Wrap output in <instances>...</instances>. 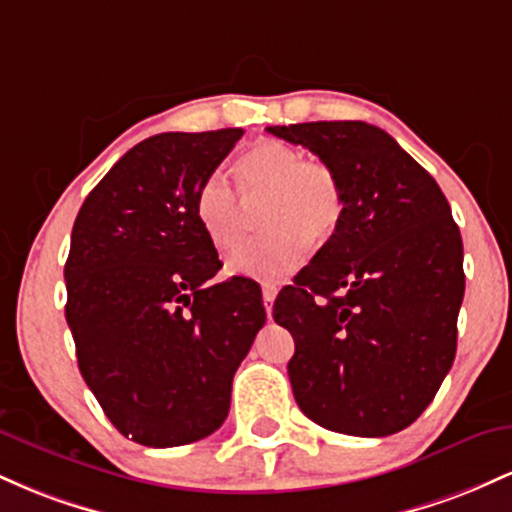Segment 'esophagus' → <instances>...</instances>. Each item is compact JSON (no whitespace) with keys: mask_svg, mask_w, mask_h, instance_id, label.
Here are the masks:
<instances>
[{"mask_svg":"<svg viewBox=\"0 0 512 512\" xmlns=\"http://www.w3.org/2000/svg\"><path fill=\"white\" fill-rule=\"evenodd\" d=\"M274 298H276V289H274V286H264V289H262V301H264V310H267V315L272 313Z\"/></svg>","mask_w":512,"mask_h":512,"instance_id":"obj_1","label":"esophagus"}]
</instances>
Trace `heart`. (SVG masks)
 Returning a JSON list of instances; mask_svg holds the SVG:
<instances>
[{
	"label": "heart",
	"instance_id": "b5f03b06",
	"mask_svg": "<svg viewBox=\"0 0 512 512\" xmlns=\"http://www.w3.org/2000/svg\"><path fill=\"white\" fill-rule=\"evenodd\" d=\"M236 187L214 173L197 192V221L216 250L231 252L243 238V202H267L260 211L269 233L250 240L228 260V272L279 284L308 257V240L322 243L337 231L344 211L339 178L327 163L303 161L281 142H260L238 156Z\"/></svg>",
	"mask_w": 512,
	"mask_h": 512
}]
</instances>
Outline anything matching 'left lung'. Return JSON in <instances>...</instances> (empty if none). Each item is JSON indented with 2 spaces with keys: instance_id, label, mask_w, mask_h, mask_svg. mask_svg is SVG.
<instances>
[{
  "instance_id": "1",
  "label": "left lung",
  "mask_w": 512,
  "mask_h": 512,
  "mask_svg": "<svg viewBox=\"0 0 512 512\" xmlns=\"http://www.w3.org/2000/svg\"><path fill=\"white\" fill-rule=\"evenodd\" d=\"M339 178L337 231L274 301L289 378L317 426L383 438L414 424L455 361L462 236L438 182L368 122L267 127Z\"/></svg>"
}]
</instances>
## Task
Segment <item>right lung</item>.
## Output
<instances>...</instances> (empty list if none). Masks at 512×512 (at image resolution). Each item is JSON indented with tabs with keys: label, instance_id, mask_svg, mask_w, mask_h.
I'll list each match as a JSON object with an SVG mask.
<instances>
[{
	"label": "right lung",
	"instance_id": "obj_1",
	"mask_svg": "<svg viewBox=\"0 0 512 512\" xmlns=\"http://www.w3.org/2000/svg\"><path fill=\"white\" fill-rule=\"evenodd\" d=\"M240 137L144 139L74 221L64 315L76 361L110 424L149 448L195 443L226 421L233 375L267 320L255 281H211L221 260L195 211Z\"/></svg>",
	"mask_w": 512,
	"mask_h": 512
}]
</instances>
